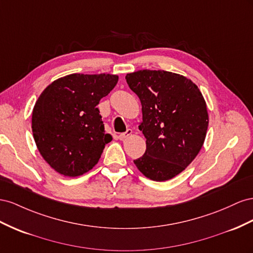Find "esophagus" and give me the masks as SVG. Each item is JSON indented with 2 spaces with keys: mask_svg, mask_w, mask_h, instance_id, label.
I'll use <instances>...</instances> for the list:
<instances>
[{
  "mask_svg": "<svg viewBox=\"0 0 253 253\" xmlns=\"http://www.w3.org/2000/svg\"><path fill=\"white\" fill-rule=\"evenodd\" d=\"M131 133H132V130H131V129H127V131H126V132L119 134V139H120V140H125V139H127V138H128L129 135H131Z\"/></svg>",
  "mask_w": 253,
  "mask_h": 253,
  "instance_id": "34e87169",
  "label": "esophagus"
}]
</instances>
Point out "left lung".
<instances>
[{
    "label": "left lung",
    "mask_w": 253,
    "mask_h": 253,
    "mask_svg": "<svg viewBox=\"0 0 253 253\" xmlns=\"http://www.w3.org/2000/svg\"><path fill=\"white\" fill-rule=\"evenodd\" d=\"M126 82L142 105L139 129L146 151L133 161L154 181H167L192 163L203 147L209 125L207 103L198 86L183 75L140 70Z\"/></svg>",
    "instance_id": "obj_1"
}]
</instances>
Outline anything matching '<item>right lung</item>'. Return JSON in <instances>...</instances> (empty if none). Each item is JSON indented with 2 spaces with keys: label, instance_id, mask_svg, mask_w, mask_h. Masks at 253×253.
<instances>
[{
  "label": "right lung",
  "instance_id": "1",
  "mask_svg": "<svg viewBox=\"0 0 253 253\" xmlns=\"http://www.w3.org/2000/svg\"><path fill=\"white\" fill-rule=\"evenodd\" d=\"M119 82L112 74H70L38 97L32 129L40 155L55 171L77 177L98 162L112 135L106 133L97 105Z\"/></svg>",
  "mask_w": 253,
  "mask_h": 253
}]
</instances>
